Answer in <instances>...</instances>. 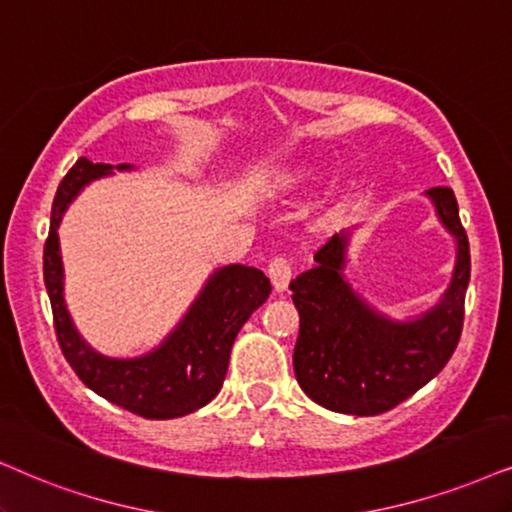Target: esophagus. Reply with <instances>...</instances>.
<instances>
[{"instance_id":"obj_1","label":"esophagus","mask_w":512,"mask_h":512,"mask_svg":"<svg viewBox=\"0 0 512 512\" xmlns=\"http://www.w3.org/2000/svg\"><path fill=\"white\" fill-rule=\"evenodd\" d=\"M267 274L271 278V286H274L276 293H283V290L288 288L290 276H293V269H290V262L286 260V257L278 255V257H274V260L269 262Z\"/></svg>"}]
</instances>
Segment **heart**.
Listing matches in <instances>:
<instances>
[{"mask_svg": "<svg viewBox=\"0 0 512 512\" xmlns=\"http://www.w3.org/2000/svg\"><path fill=\"white\" fill-rule=\"evenodd\" d=\"M309 177V170L304 165H295L293 170H288L286 174L281 177V186L283 189H295V186H300L304 179Z\"/></svg>", "mask_w": 512, "mask_h": 512, "instance_id": "heart-1", "label": "heart"}]
</instances>
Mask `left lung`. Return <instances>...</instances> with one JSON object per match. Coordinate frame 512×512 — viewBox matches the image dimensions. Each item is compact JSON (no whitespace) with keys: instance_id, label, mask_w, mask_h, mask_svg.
I'll use <instances>...</instances> for the list:
<instances>
[{"instance_id":"1","label":"left lung","mask_w":512,"mask_h":512,"mask_svg":"<svg viewBox=\"0 0 512 512\" xmlns=\"http://www.w3.org/2000/svg\"><path fill=\"white\" fill-rule=\"evenodd\" d=\"M428 196L456 238V267L442 302L420 319L392 321L354 293L342 276L345 234H335L314 255L316 267L290 281L300 314L295 378L323 409L352 416L390 411L428 385L461 340L470 281L468 234L449 186H435Z\"/></svg>"}]
</instances>
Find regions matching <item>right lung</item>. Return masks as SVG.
Wrapping results in <instances>:
<instances>
[{
	"label": "right lung",
	"instance_id": "1",
	"mask_svg": "<svg viewBox=\"0 0 512 512\" xmlns=\"http://www.w3.org/2000/svg\"><path fill=\"white\" fill-rule=\"evenodd\" d=\"M132 165H118L129 170ZM113 165L80 158L58 184L51 226L44 243V286L54 312L56 340L63 357L89 390L141 418L167 420L198 411L222 390L231 347L243 323L271 293L269 278L255 267L229 264L217 269L196 302L160 347L137 359L103 357L80 338L63 300V264L58 224L89 181L106 177Z\"/></svg>",
	"mask_w": 512,
	"mask_h": 512
}]
</instances>
